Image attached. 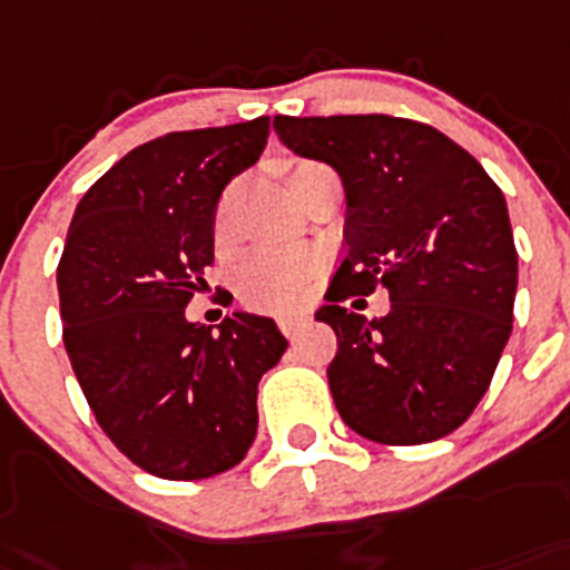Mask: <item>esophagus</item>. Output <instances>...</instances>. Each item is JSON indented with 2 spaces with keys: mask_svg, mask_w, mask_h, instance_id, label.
<instances>
[{
  "mask_svg": "<svg viewBox=\"0 0 570 570\" xmlns=\"http://www.w3.org/2000/svg\"><path fill=\"white\" fill-rule=\"evenodd\" d=\"M278 326L286 337H297L303 328L309 326V315H306V312H289V315L278 317Z\"/></svg>",
  "mask_w": 570,
  "mask_h": 570,
  "instance_id": "1",
  "label": "esophagus"
}]
</instances>
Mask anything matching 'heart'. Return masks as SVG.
Here are the masks:
<instances>
[{
  "instance_id": "b5f03b06",
  "label": "heart",
  "mask_w": 570,
  "mask_h": 570,
  "mask_svg": "<svg viewBox=\"0 0 570 570\" xmlns=\"http://www.w3.org/2000/svg\"><path fill=\"white\" fill-rule=\"evenodd\" d=\"M306 165H297L289 183L303 171ZM236 185L222 194L213 216V233L216 238H225L230 233L233 207H236ZM315 269V258L309 253H295V249H253L242 255L233 267V286L238 297L255 309H289L301 301L303 286Z\"/></svg>"
}]
</instances>
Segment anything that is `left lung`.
Instances as JSON below:
<instances>
[{
  "instance_id": "obj_1",
  "label": "left lung",
  "mask_w": 570,
  "mask_h": 570,
  "mask_svg": "<svg viewBox=\"0 0 570 570\" xmlns=\"http://www.w3.org/2000/svg\"><path fill=\"white\" fill-rule=\"evenodd\" d=\"M273 126L345 188V255L315 315L337 334L340 416L380 444L444 439L478 407L512 334L518 249L501 188L459 142L405 117L278 115ZM376 285L392 297L385 318L344 309Z\"/></svg>"
}]
</instances>
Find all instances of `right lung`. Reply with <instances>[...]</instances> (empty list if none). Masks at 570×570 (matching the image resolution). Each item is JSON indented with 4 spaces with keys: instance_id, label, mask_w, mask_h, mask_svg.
Listing matches in <instances>:
<instances>
[{
    "instance_id": "add662e5",
    "label": "right lung",
    "mask_w": 570,
    "mask_h": 570,
    "mask_svg": "<svg viewBox=\"0 0 570 570\" xmlns=\"http://www.w3.org/2000/svg\"><path fill=\"white\" fill-rule=\"evenodd\" d=\"M269 117L171 131L117 159L78 202L58 261L63 348L95 419L140 470L199 481L258 430V382L286 351L275 321L213 326L185 306L213 264L222 190L261 157Z\"/></svg>"
}]
</instances>
